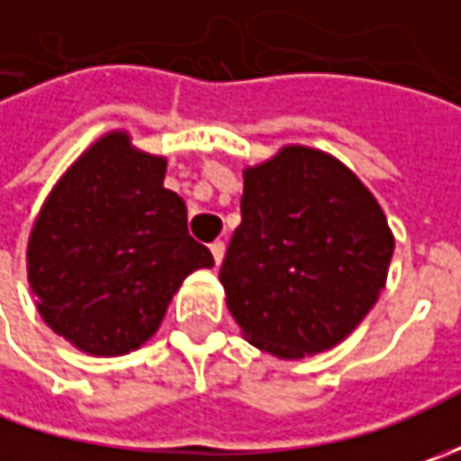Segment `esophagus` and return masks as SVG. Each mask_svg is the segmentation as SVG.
Segmentation results:
<instances>
[{
    "mask_svg": "<svg viewBox=\"0 0 461 461\" xmlns=\"http://www.w3.org/2000/svg\"><path fill=\"white\" fill-rule=\"evenodd\" d=\"M210 251H212V258H215V267H221L222 257H225V243H222V240H215V243L210 246Z\"/></svg>",
    "mask_w": 461,
    "mask_h": 461,
    "instance_id": "obj_1",
    "label": "esophagus"
}]
</instances>
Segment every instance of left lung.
<instances>
[{"mask_svg": "<svg viewBox=\"0 0 461 461\" xmlns=\"http://www.w3.org/2000/svg\"><path fill=\"white\" fill-rule=\"evenodd\" d=\"M395 239L375 194L330 153L285 146L246 167L221 267L246 341L276 359L341 344L375 308Z\"/></svg>", "mask_w": 461, "mask_h": 461, "instance_id": "obj_1", "label": "left lung"}]
</instances>
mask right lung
<instances>
[{
    "label": "right lung",
    "instance_id": "right-lung-1",
    "mask_svg": "<svg viewBox=\"0 0 461 461\" xmlns=\"http://www.w3.org/2000/svg\"><path fill=\"white\" fill-rule=\"evenodd\" d=\"M167 158L125 131L66 168L27 240V282L48 328L84 354L120 357L158 330L186 276L215 261L164 186Z\"/></svg>",
    "mask_w": 461,
    "mask_h": 461
}]
</instances>
